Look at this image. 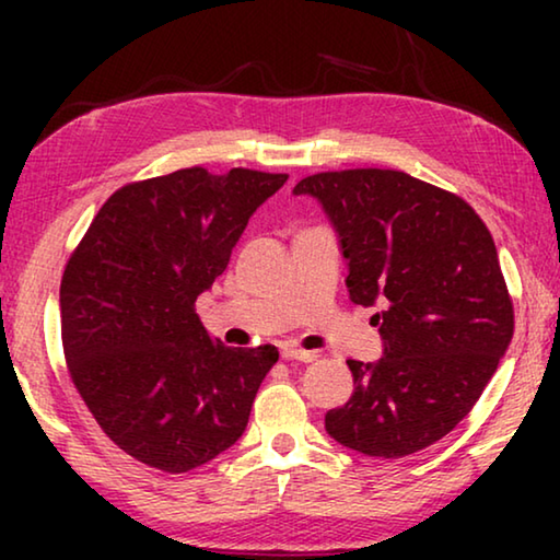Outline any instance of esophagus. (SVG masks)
I'll return each mask as SVG.
<instances>
[{
    "label": "esophagus",
    "mask_w": 560,
    "mask_h": 560,
    "mask_svg": "<svg viewBox=\"0 0 560 560\" xmlns=\"http://www.w3.org/2000/svg\"><path fill=\"white\" fill-rule=\"evenodd\" d=\"M281 358L283 360H301V363H311V360H316L314 350H301L291 343H283L281 346Z\"/></svg>",
    "instance_id": "obj_1"
}]
</instances>
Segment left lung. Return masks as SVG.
Wrapping results in <instances>:
<instances>
[{
  "label": "left lung",
  "instance_id": "obj_1",
  "mask_svg": "<svg viewBox=\"0 0 560 560\" xmlns=\"http://www.w3.org/2000/svg\"><path fill=\"white\" fill-rule=\"evenodd\" d=\"M348 259L346 287L383 336L377 363L348 360L353 395L326 412L330 438L368 457L430 447L469 415L514 336L494 240L462 197L400 170L303 177Z\"/></svg>",
  "mask_w": 560,
  "mask_h": 560
}]
</instances>
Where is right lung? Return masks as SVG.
<instances>
[{"mask_svg":"<svg viewBox=\"0 0 560 560\" xmlns=\"http://www.w3.org/2000/svg\"><path fill=\"white\" fill-rule=\"evenodd\" d=\"M287 179L185 167L130 183L108 197L66 264L59 301L71 381L101 430L148 467H202L246 430L279 350L224 346L195 301Z\"/></svg>","mask_w":560,"mask_h":560,"instance_id":"obj_1","label":"right lung"}]
</instances>
